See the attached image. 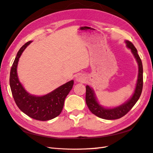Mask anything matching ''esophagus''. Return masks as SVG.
<instances>
[{"instance_id":"esophagus-1","label":"esophagus","mask_w":153,"mask_h":153,"mask_svg":"<svg viewBox=\"0 0 153 153\" xmlns=\"http://www.w3.org/2000/svg\"><path fill=\"white\" fill-rule=\"evenodd\" d=\"M76 80L77 82H84L85 81V76L82 74H77L76 76Z\"/></svg>"}]
</instances>
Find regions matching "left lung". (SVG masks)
<instances>
[{"mask_svg": "<svg viewBox=\"0 0 153 153\" xmlns=\"http://www.w3.org/2000/svg\"><path fill=\"white\" fill-rule=\"evenodd\" d=\"M125 43L127 48L131 49V51L134 55L135 59H136L138 65V69H139L138 70V76L136 88H135L134 93L132 97L127 102L119 106L113 108H106L99 104L93 88L88 85L86 86L85 100H86V104L88 108L93 114L102 119L113 120L120 119L122 117L125 116L139 100L142 89H143V65H142L141 60L139 55L137 54L136 48H135L132 42L125 40Z\"/></svg>", "mask_w": 153, "mask_h": 153, "instance_id": "left-lung-1", "label": "left lung"}]
</instances>
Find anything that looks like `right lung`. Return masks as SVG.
I'll use <instances>...</instances> for the list:
<instances>
[{
    "mask_svg": "<svg viewBox=\"0 0 153 153\" xmlns=\"http://www.w3.org/2000/svg\"><path fill=\"white\" fill-rule=\"evenodd\" d=\"M31 42H27L17 53L10 70V85L14 100L21 111L34 119L45 121L60 114L66 96L72 88L74 81H70L41 97L32 95L27 92L19 80L17 67L21 54Z\"/></svg>",
    "mask_w": 153,
    "mask_h": 153,
    "instance_id": "right-lung-1",
    "label": "right lung"
}]
</instances>
